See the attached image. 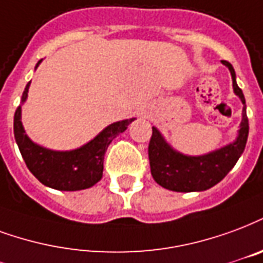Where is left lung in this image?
Returning <instances> with one entry per match:
<instances>
[{
    "label": "left lung",
    "instance_id": "8db88e82",
    "mask_svg": "<svg viewBox=\"0 0 263 263\" xmlns=\"http://www.w3.org/2000/svg\"><path fill=\"white\" fill-rule=\"evenodd\" d=\"M229 68L233 78V89L240 97L242 107L238 135L233 143L213 151L202 156H186L177 152L164 141L157 128H152V138L149 142V161H151L152 177L159 185L176 192L206 191L217 182H220L227 173L235 166L248 139V118L246 111V97L235 82L234 68L230 62L221 61Z\"/></svg>",
    "mask_w": 263,
    "mask_h": 263
}]
</instances>
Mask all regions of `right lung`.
Masks as SVG:
<instances>
[{
  "mask_svg": "<svg viewBox=\"0 0 263 263\" xmlns=\"http://www.w3.org/2000/svg\"><path fill=\"white\" fill-rule=\"evenodd\" d=\"M42 60L37 62L36 68ZM30 82L22 95V103L28 99ZM22 106H19L13 117V134L23 160L42 184L60 191H79L90 188L103 177V161L108 145L116 137L128 128L135 118L117 121L106 126L97 137L86 145L73 151H51L43 147L25 134L22 121Z\"/></svg>",
  "mask_w": 263,
  "mask_h": 263,
  "instance_id": "obj_1",
  "label": "right lung"
}]
</instances>
